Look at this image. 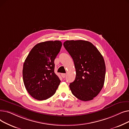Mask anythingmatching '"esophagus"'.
Returning <instances> with one entry per match:
<instances>
[{"mask_svg":"<svg viewBox=\"0 0 129 129\" xmlns=\"http://www.w3.org/2000/svg\"><path fill=\"white\" fill-rule=\"evenodd\" d=\"M61 76H62V77L64 78L66 76V74H64V73H63V74H61Z\"/></svg>","mask_w":129,"mask_h":129,"instance_id":"34e87169","label":"esophagus"}]
</instances>
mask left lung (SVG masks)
Here are the masks:
<instances>
[{"label":"left lung","instance_id":"1","mask_svg":"<svg viewBox=\"0 0 129 129\" xmlns=\"http://www.w3.org/2000/svg\"><path fill=\"white\" fill-rule=\"evenodd\" d=\"M64 46L72 57L76 77L70 83L72 93L78 99L92 100L104 85L106 65L103 56L91 42L84 40H67Z\"/></svg>","mask_w":129,"mask_h":129}]
</instances>
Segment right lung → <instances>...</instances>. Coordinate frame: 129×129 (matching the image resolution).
<instances>
[{"mask_svg": "<svg viewBox=\"0 0 129 129\" xmlns=\"http://www.w3.org/2000/svg\"><path fill=\"white\" fill-rule=\"evenodd\" d=\"M62 43L48 41L34 46L26 57L23 67V80L30 95L38 100H45L55 93L60 83L54 73V59Z\"/></svg>", "mask_w": 129, "mask_h": 129, "instance_id": "1", "label": "right lung"}]
</instances>
